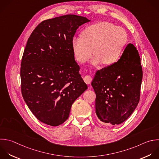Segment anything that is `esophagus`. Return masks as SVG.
I'll use <instances>...</instances> for the list:
<instances>
[{
    "mask_svg": "<svg viewBox=\"0 0 159 159\" xmlns=\"http://www.w3.org/2000/svg\"><path fill=\"white\" fill-rule=\"evenodd\" d=\"M83 80H84V82H85L86 84H90L91 82V80H92V79H91V76H89V75H86V76L84 77Z\"/></svg>",
    "mask_w": 159,
    "mask_h": 159,
    "instance_id": "1",
    "label": "esophagus"
}]
</instances>
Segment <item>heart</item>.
<instances>
[{
    "label": "heart",
    "mask_w": 159,
    "mask_h": 159,
    "mask_svg": "<svg viewBox=\"0 0 159 159\" xmlns=\"http://www.w3.org/2000/svg\"><path fill=\"white\" fill-rule=\"evenodd\" d=\"M127 42V35L121 27L108 22H101L86 28L81 37L72 40L74 53L78 61L85 63L94 54L93 64L104 63L112 65L121 58Z\"/></svg>",
    "instance_id": "heart-1"
}]
</instances>
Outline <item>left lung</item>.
<instances>
[{"instance_id": "8db88e82", "label": "left lung", "mask_w": 159, "mask_h": 159, "mask_svg": "<svg viewBox=\"0 0 159 159\" xmlns=\"http://www.w3.org/2000/svg\"><path fill=\"white\" fill-rule=\"evenodd\" d=\"M142 75L139 52L131 43L117 63L96 72L91 84L102 122L117 125L132 114L140 100Z\"/></svg>"}]
</instances>
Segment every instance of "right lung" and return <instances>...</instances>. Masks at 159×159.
Masks as SVG:
<instances>
[{"label": "right lung", "mask_w": 159, "mask_h": 159, "mask_svg": "<svg viewBox=\"0 0 159 159\" xmlns=\"http://www.w3.org/2000/svg\"><path fill=\"white\" fill-rule=\"evenodd\" d=\"M86 17L66 15L39 24L28 39L21 61L23 98L40 121L58 126L88 86L79 73L72 40Z\"/></svg>", "instance_id": "1"}]
</instances>
